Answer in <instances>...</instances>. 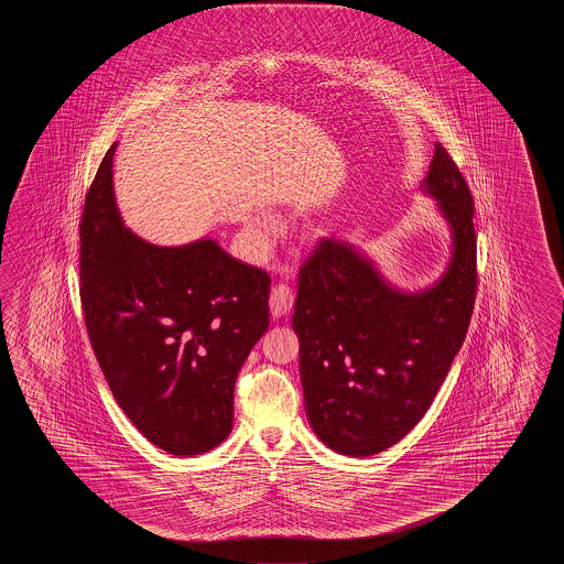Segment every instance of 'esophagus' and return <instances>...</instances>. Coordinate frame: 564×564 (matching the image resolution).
Masks as SVG:
<instances>
[{"instance_id":"obj_1","label":"esophagus","mask_w":564,"mask_h":564,"mask_svg":"<svg viewBox=\"0 0 564 564\" xmlns=\"http://www.w3.org/2000/svg\"><path fill=\"white\" fill-rule=\"evenodd\" d=\"M292 304H294V294H292L290 288L284 286V284H276L272 288V292H270V312H272L274 318L288 314Z\"/></svg>"}]
</instances>
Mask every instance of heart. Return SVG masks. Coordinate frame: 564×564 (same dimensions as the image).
<instances>
[{
  "label": "heart",
  "instance_id": "heart-1",
  "mask_svg": "<svg viewBox=\"0 0 564 564\" xmlns=\"http://www.w3.org/2000/svg\"><path fill=\"white\" fill-rule=\"evenodd\" d=\"M256 236H258V241L264 246V243L272 240V236H274V226H272L270 221H265V219L256 221Z\"/></svg>",
  "mask_w": 564,
  "mask_h": 564
}]
</instances>
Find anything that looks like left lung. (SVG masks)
<instances>
[{"label":"left lung","mask_w":564,"mask_h":564,"mask_svg":"<svg viewBox=\"0 0 564 564\" xmlns=\"http://www.w3.org/2000/svg\"><path fill=\"white\" fill-rule=\"evenodd\" d=\"M423 192L437 199L454 240L432 288L397 290L347 241H318L300 265L292 326L306 415L343 456H372L403 440L432 408L468 333L478 288L474 199L442 143Z\"/></svg>","instance_id":"8db88e82"}]
</instances>
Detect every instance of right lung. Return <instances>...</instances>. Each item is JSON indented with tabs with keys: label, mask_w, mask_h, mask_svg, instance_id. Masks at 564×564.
<instances>
[{
	"label": "right lung",
	"mask_w": 564,
	"mask_h": 564,
	"mask_svg": "<svg viewBox=\"0 0 564 564\" xmlns=\"http://www.w3.org/2000/svg\"><path fill=\"white\" fill-rule=\"evenodd\" d=\"M112 144L86 193L80 302L119 408L151 444L197 456L234 425V387L268 328L270 276L214 240L161 248L124 228Z\"/></svg>",
	"instance_id": "obj_1"
}]
</instances>
